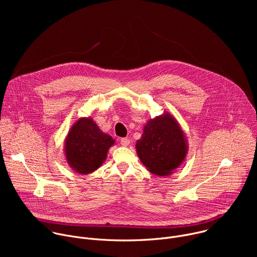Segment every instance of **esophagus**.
<instances>
[{
	"mask_svg": "<svg viewBox=\"0 0 257 257\" xmlns=\"http://www.w3.org/2000/svg\"><path fill=\"white\" fill-rule=\"evenodd\" d=\"M120 143L123 145V146H128L130 144V140L128 138H122L120 140Z\"/></svg>",
	"mask_w": 257,
	"mask_h": 257,
	"instance_id": "1",
	"label": "esophagus"
}]
</instances>
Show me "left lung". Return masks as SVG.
I'll list each match as a JSON object with an SVG mask.
<instances>
[{"label":"left lung","instance_id":"1","mask_svg":"<svg viewBox=\"0 0 257 257\" xmlns=\"http://www.w3.org/2000/svg\"><path fill=\"white\" fill-rule=\"evenodd\" d=\"M141 163L156 176H169L184 162L188 153L187 137L175 117L168 112L150 119L136 141Z\"/></svg>","mask_w":257,"mask_h":257}]
</instances>
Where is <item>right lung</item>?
<instances>
[{
	"label": "right lung",
	"instance_id": "right-lung-1",
	"mask_svg": "<svg viewBox=\"0 0 257 257\" xmlns=\"http://www.w3.org/2000/svg\"><path fill=\"white\" fill-rule=\"evenodd\" d=\"M115 139L103 133L91 117L80 118L65 138L64 155L69 167L81 175L97 170L106 160Z\"/></svg>",
	"mask_w": 257,
	"mask_h": 257
}]
</instances>
